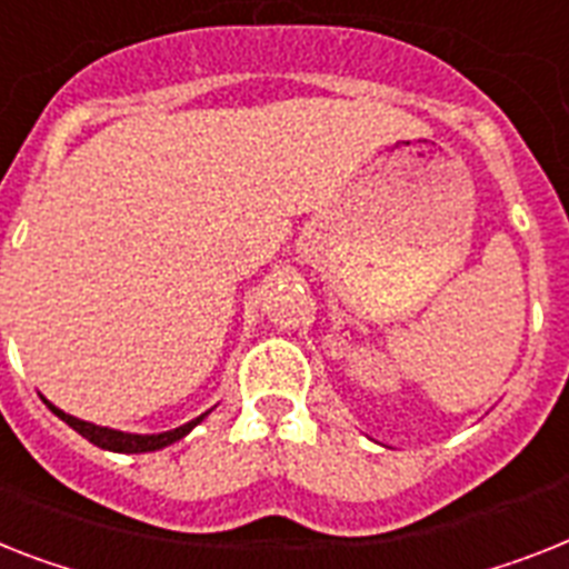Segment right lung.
Listing matches in <instances>:
<instances>
[{
    "mask_svg": "<svg viewBox=\"0 0 569 569\" xmlns=\"http://www.w3.org/2000/svg\"><path fill=\"white\" fill-rule=\"evenodd\" d=\"M42 401H46V398H42ZM46 407H49L60 421H66V425L72 427V430H78L83 439H89V442L98 445V448L116 450V453H148V450L168 448V445L180 442L182 436L191 433V430H194L206 416H209V412H203V416H197V419L189 421V425L173 427V430H166V433H124V430H112V427H101V425H92V421L74 419V416H69V412L58 410L51 401H46Z\"/></svg>",
    "mask_w": 569,
    "mask_h": 569,
    "instance_id": "add662e5",
    "label": "right lung"
}]
</instances>
